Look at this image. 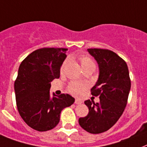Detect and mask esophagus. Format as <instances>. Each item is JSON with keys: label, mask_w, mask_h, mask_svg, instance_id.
<instances>
[{"label": "esophagus", "mask_w": 147, "mask_h": 147, "mask_svg": "<svg viewBox=\"0 0 147 147\" xmlns=\"http://www.w3.org/2000/svg\"><path fill=\"white\" fill-rule=\"evenodd\" d=\"M75 103H76V104H81L82 101L78 100V99H76V100H75Z\"/></svg>", "instance_id": "esophagus-1"}]
</instances>
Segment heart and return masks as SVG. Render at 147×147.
<instances>
[{"instance_id": "b5f03b06", "label": "heart", "mask_w": 147, "mask_h": 147, "mask_svg": "<svg viewBox=\"0 0 147 147\" xmlns=\"http://www.w3.org/2000/svg\"><path fill=\"white\" fill-rule=\"evenodd\" d=\"M79 61L80 63L83 70H86L88 68H94L95 69V63L93 61L91 57H90L89 56L86 55H80L79 57ZM68 63H69V59H66L63 61L62 65L61 67V74H63L65 72L66 68L67 67ZM87 87V84L85 83H80V82H71L67 86V90L70 94H72L74 96H80L82 94H84L85 90Z\"/></svg>"}]
</instances>
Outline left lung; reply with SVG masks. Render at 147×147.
<instances>
[{"label": "left lung", "instance_id": "obj_1", "mask_svg": "<svg viewBox=\"0 0 147 147\" xmlns=\"http://www.w3.org/2000/svg\"><path fill=\"white\" fill-rule=\"evenodd\" d=\"M99 64L98 80L90 90L100 102L84 103L89 113L79 119L80 126L90 134H101L110 129L121 117L127 106L131 81L127 63L107 49H87Z\"/></svg>", "mask_w": 147, "mask_h": 147}]
</instances>
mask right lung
Instances as JSON below:
<instances>
[{
    "instance_id": "right-lung-1",
    "label": "right lung",
    "mask_w": 147,
    "mask_h": 147,
    "mask_svg": "<svg viewBox=\"0 0 147 147\" xmlns=\"http://www.w3.org/2000/svg\"><path fill=\"white\" fill-rule=\"evenodd\" d=\"M65 48L44 47L36 50L21 62L14 82L17 107L24 121L40 132L53 129L60 122L63 108L75 99L69 94H50L51 82L60 77L65 60Z\"/></svg>"
}]
</instances>
